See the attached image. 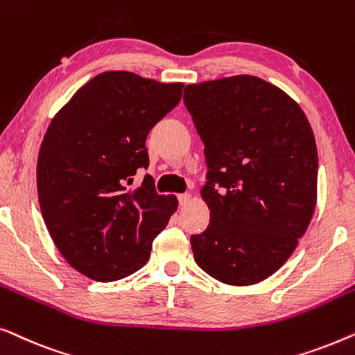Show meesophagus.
I'll use <instances>...</instances> for the list:
<instances>
[{
    "mask_svg": "<svg viewBox=\"0 0 355 355\" xmlns=\"http://www.w3.org/2000/svg\"><path fill=\"white\" fill-rule=\"evenodd\" d=\"M178 200H179V207H186L187 202L191 200V196H189V193H181V196H178Z\"/></svg>",
    "mask_w": 355,
    "mask_h": 355,
    "instance_id": "obj_1",
    "label": "esophagus"
}]
</instances>
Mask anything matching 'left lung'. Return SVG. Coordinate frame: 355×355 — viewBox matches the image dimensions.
<instances>
[{
  "mask_svg": "<svg viewBox=\"0 0 355 355\" xmlns=\"http://www.w3.org/2000/svg\"><path fill=\"white\" fill-rule=\"evenodd\" d=\"M184 105L208 166L202 197L210 225L191 236L193 259L225 284L260 283L284 265L312 220L318 155L309 119L255 76L186 85Z\"/></svg>",
  "mask_w": 355,
  "mask_h": 355,
  "instance_id": "8db88e82",
  "label": "left lung"
}]
</instances>
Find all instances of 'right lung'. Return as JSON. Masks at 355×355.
I'll return each instance as SVG.
<instances>
[{"label": "right lung", "instance_id": "1", "mask_svg": "<svg viewBox=\"0 0 355 355\" xmlns=\"http://www.w3.org/2000/svg\"><path fill=\"white\" fill-rule=\"evenodd\" d=\"M184 84H162L128 71H108L76 92L53 118L37 162L40 210L67 263L110 283L147 263L153 239L178 208L148 174L150 129L179 101Z\"/></svg>", "mask_w": 355, "mask_h": 355}]
</instances>
